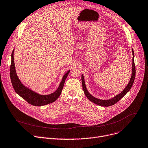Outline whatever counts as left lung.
Segmentation results:
<instances>
[{
  "label": "left lung",
  "mask_w": 148,
  "mask_h": 148,
  "mask_svg": "<svg viewBox=\"0 0 148 148\" xmlns=\"http://www.w3.org/2000/svg\"><path fill=\"white\" fill-rule=\"evenodd\" d=\"M132 55L134 56V51H133L132 49ZM135 73H136V70H135V63H134V56H133L132 64V75H131V79H130L128 85H127L125 88L121 93L117 95L114 97L112 98V99H108V100L99 99H97V98H96V97H93V96H92L88 92V91L87 90V89H86V86H85L84 78L83 74H82L81 80H82V88H83L84 93H85V96H86V97L90 102H93V103H95L97 105H99V106H104V107H108V106H112V105L116 104L117 102H119L121 99V98L123 97H124V95L130 90V89L131 88V87H132V86L134 84V82L135 77Z\"/></svg>",
  "instance_id": "obj_1"
}]
</instances>
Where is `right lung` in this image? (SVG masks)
Segmentation results:
<instances>
[{
	"label": "right lung",
	"instance_id": "1",
	"mask_svg": "<svg viewBox=\"0 0 148 148\" xmlns=\"http://www.w3.org/2000/svg\"><path fill=\"white\" fill-rule=\"evenodd\" d=\"M14 50L12 53V62L10 65V79L12 85L16 92L20 95L28 103L36 106H41L53 103L59 97L62 93L66 79L67 78L70 70H69L63 77L62 80L57 90L52 93L46 95H39L36 92L25 86L20 81L16 72L14 62Z\"/></svg>",
	"mask_w": 148,
	"mask_h": 148
}]
</instances>
